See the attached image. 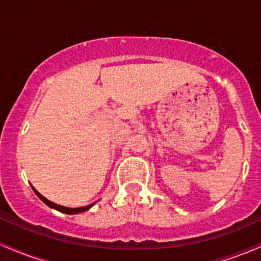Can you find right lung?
Returning <instances> with one entry per match:
<instances>
[{"label": "right lung", "mask_w": 261, "mask_h": 261, "mask_svg": "<svg viewBox=\"0 0 261 261\" xmlns=\"http://www.w3.org/2000/svg\"><path fill=\"white\" fill-rule=\"evenodd\" d=\"M32 188H33V187H32ZM33 190H34V193L37 194V196L39 197V199H40L41 201H43L44 203H46V205L49 206V207L55 208V210H58V211L64 212V214H67V215H73V214H80V212H85V211H87V210L91 208L93 205H94V203H91V205H88V206H83V207H77V208L65 207V206L58 205V203H54V202H51V201H49V200H47V199H45V197H44L43 195H41V194H39L38 191L35 190L34 188H33Z\"/></svg>", "instance_id": "add662e5"}]
</instances>
